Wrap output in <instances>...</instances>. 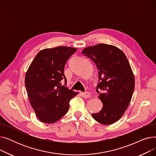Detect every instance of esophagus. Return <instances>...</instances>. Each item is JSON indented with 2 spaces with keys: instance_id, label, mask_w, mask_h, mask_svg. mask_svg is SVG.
I'll list each match as a JSON object with an SVG mask.
<instances>
[{
  "instance_id": "obj_1",
  "label": "esophagus",
  "mask_w": 156,
  "mask_h": 156,
  "mask_svg": "<svg viewBox=\"0 0 156 156\" xmlns=\"http://www.w3.org/2000/svg\"><path fill=\"white\" fill-rule=\"evenodd\" d=\"M81 95L82 96V97H83V98H88V97H91L90 93L87 92L81 93Z\"/></svg>"
}]
</instances>
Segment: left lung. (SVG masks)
Masks as SVG:
<instances>
[{
  "label": "left lung",
  "mask_w": 156,
  "mask_h": 156,
  "mask_svg": "<svg viewBox=\"0 0 156 156\" xmlns=\"http://www.w3.org/2000/svg\"><path fill=\"white\" fill-rule=\"evenodd\" d=\"M96 64L99 81L96 91L103 104L93 118L108 125L118 121L128 108L135 88L133 71L125 54L118 47L100 44L82 51Z\"/></svg>",
  "instance_id": "left-lung-1"
}]
</instances>
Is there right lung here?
Wrapping results in <instances>:
<instances>
[{
	"instance_id": "right-lung-1",
	"label": "right lung",
	"mask_w": 156,
	"mask_h": 156,
	"mask_svg": "<svg viewBox=\"0 0 156 156\" xmlns=\"http://www.w3.org/2000/svg\"><path fill=\"white\" fill-rule=\"evenodd\" d=\"M77 48L57 47L40 51L26 73L24 83L28 99L37 117L45 123H53L68 112L69 102L77 95L61 81L66 78L65 64Z\"/></svg>"
}]
</instances>
